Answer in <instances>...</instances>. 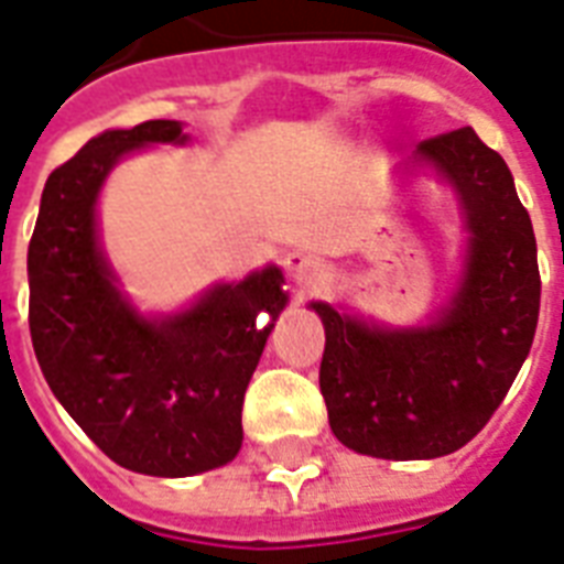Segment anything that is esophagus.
<instances>
[{
  "instance_id": "1",
  "label": "esophagus",
  "mask_w": 564,
  "mask_h": 564,
  "mask_svg": "<svg viewBox=\"0 0 564 564\" xmlns=\"http://www.w3.org/2000/svg\"><path fill=\"white\" fill-rule=\"evenodd\" d=\"M283 269H286V274H290L299 286H316V283L325 281L327 274L325 260L316 254H310V251H290L286 260H283Z\"/></svg>"
}]
</instances>
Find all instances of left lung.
Listing matches in <instances>:
<instances>
[{"label":"left lung","mask_w":564,"mask_h":564,"mask_svg":"<svg viewBox=\"0 0 564 564\" xmlns=\"http://www.w3.org/2000/svg\"><path fill=\"white\" fill-rule=\"evenodd\" d=\"M456 189L468 228L463 281L424 327L366 325L316 301L325 325L318 386L334 436L377 459H436L468 445L524 366L542 278L530 213L495 149L471 128L415 149Z\"/></svg>","instance_id":"left-lung-1"}]
</instances>
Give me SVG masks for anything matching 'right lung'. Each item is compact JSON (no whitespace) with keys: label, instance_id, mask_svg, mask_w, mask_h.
I'll return each mask as SVG.
<instances>
[{"label":"right lung","instance_id":"add662e5","mask_svg":"<svg viewBox=\"0 0 564 564\" xmlns=\"http://www.w3.org/2000/svg\"><path fill=\"white\" fill-rule=\"evenodd\" d=\"M152 143L187 134L172 119L105 131L48 175L29 242V327L48 389L113 463L189 477L239 454L242 398L286 292L269 265L175 316L145 318L122 299L96 198L119 158Z\"/></svg>","mask_w":564,"mask_h":564}]
</instances>
